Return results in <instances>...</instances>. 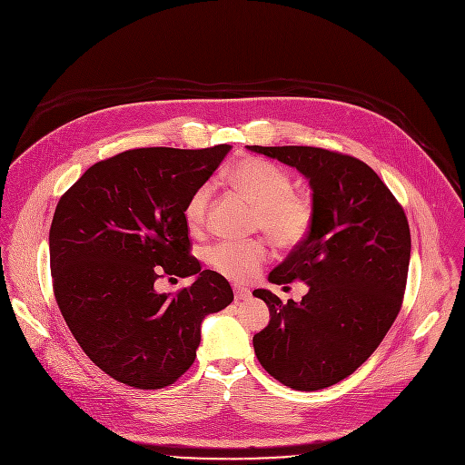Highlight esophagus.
Segmentation results:
<instances>
[{
  "mask_svg": "<svg viewBox=\"0 0 465 465\" xmlns=\"http://www.w3.org/2000/svg\"><path fill=\"white\" fill-rule=\"evenodd\" d=\"M232 290H234V299H236V301H247V299H251V292H249L247 288L234 286Z\"/></svg>",
  "mask_w": 465,
  "mask_h": 465,
  "instance_id": "1",
  "label": "esophagus"
}]
</instances>
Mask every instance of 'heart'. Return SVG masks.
Wrapping results in <instances>:
<instances>
[{
	"instance_id": "b5f03b06",
	"label": "heart",
	"mask_w": 465,
	"mask_h": 465,
	"mask_svg": "<svg viewBox=\"0 0 465 465\" xmlns=\"http://www.w3.org/2000/svg\"><path fill=\"white\" fill-rule=\"evenodd\" d=\"M229 181L256 203L254 225L267 232L278 247L293 249L308 238L315 220L313 203L306 194L293 191V179L284 168L265 159L245 157L229 170ZM211 198L213 187L205 183L184 203L183 216L193 231L205 225ZM269 258L271 251L260 238L220 242L207 252L211 267L234 282L251 281Z\"/></svg>"
}]
</instances>
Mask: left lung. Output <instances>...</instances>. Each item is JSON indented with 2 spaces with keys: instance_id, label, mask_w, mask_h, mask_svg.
Returning <instances> with one entry per match:
<instances>
[{
  "instance_id": "left-lung-1",
  "label": "left lung",
  "mask_w": 465,
  "mask_h": 465,
  "mask_svg": "<svg viewBox=\"0 0 465 465\" xmlns=\"http://www.w3.org/2000/svg\"><path fill=\"white\" fill-rule=\"evenodd\" d=\"M302 172L313 189L308 238L269 272L302 281L301 302L254 290L269 324L252 337L265 372L295 391L331 387L370 357L394 324L405 295L411 229L380 175L357 157L315 146H247Z\"/></svg>"
}]
</instances>
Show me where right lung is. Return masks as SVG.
<instances>
[{
	"label": "right lung",
	"mask_w": 465,
	"mask_h": 465,
	"mask_svg": "<svg viewBox=\"0 0 465 465\" xmlns=\"http://www.w3.org/2000/svg\"><path fill=\"white\" fill-rule=\"evenodd\" d=\"M229 144L135 148L89 166L60 198L49 256L56 304L103 372L134 389L175 383L196 359L202 321L234 295L191 254L183 209L220 166ZM198 273L175 296L155 280Z\"/></svg>",
	"instance_id": "right-lung-1"
}]
</instances>
